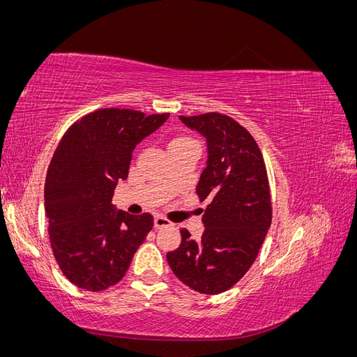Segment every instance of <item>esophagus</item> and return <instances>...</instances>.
I'll use <instances>...</instances> for the list:
<instances>
[{"mask_svg":"<svg viewBox=\"0 0 357 357\" xmlns=\"http://www.w3.org/2000/svg\"><path fill=\"white\" fill-rule=\"evenodd\" d=\"M169 226H172V223H171L168 219L162 218V215H156V218H155V228H156V229L169 228Z\"/></svg>","mask_w":357,"mask_h":357,"instance_id":"obj_1","label":"esophagus"}]
</instances>
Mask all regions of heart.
<instances>
[{"instance_id": "1", "label": "heart", "mask_w": 357, "mask_h": 357, "mask_svg": "<svg viewBox=\"0 0 357 357\" xmlns=\"http://www.w3.org/2000/svg\"><path fill=\"white\" fill-rule=\"evenodd\" d=\"M190 143H195L193 142L192 138L189 137H174L169 142V149L172 147H180V146H186V144H190Z\"/></svg>"}]
</instances>
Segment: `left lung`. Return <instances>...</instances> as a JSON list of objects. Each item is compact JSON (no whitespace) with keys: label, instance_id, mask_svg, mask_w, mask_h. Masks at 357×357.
<instances>
[{"label":"left lung","instance_id":"obj_1","mask_svg":"<svg viewBox=\"0 0 357 357\" xmlns=\"http://www.w3.org/2000/svg\"><path fill=\"white\" fill-rule=\"evenodd\" d=\"M180 119L207 138V167L197 193L210 204L201 241L181 229V244L167 253V261L180 282L199 294L218 295L250 269L271 226L266 167L253 135L232 117L211 112Z\"/></svg>","mask_w":357,"mask_h":357}]
</instances>
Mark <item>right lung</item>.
<instances>
[{
	"label": "right lung",
	"instance_id": "add662e5",
	"mask_svg": "<svg viewBox=\"0 0 357 357\" xmlns=\"http://www.w3.org/2000/svg\"><path fill=\"white\" fill-rule=\"evenodd\" d=\"M168 116L101 109L62 135L47 169L45 208L53 255L77 287L101 291L117 284L152 231V215L116 213L112 198L117 181L128 177L135 146Z\"/></svg>",
	"mask_w": 357,
	"mask_h": 357
}]
</instances>
